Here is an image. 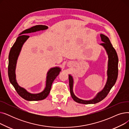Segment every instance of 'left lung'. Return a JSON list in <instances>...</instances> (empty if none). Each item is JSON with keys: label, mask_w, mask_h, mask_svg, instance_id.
Instances as JSON below:
<instances>
[{"label": "left lung", "mask_w": 129, "mask_h": 129, "mask_svg": "<svg viewBox=\"0 0 129 129\" xmlns=\"http://www.w3.org/2000/svg\"><path fill=\"white\" fill-rule=\"evenodd\" d=\"M101 41L104 42L101 43L106 51L108 56V70H107V80L104 89L99 92L96 97L91 100H85L77 97L73 92L74 80L73 77L69 75V85L70 92L73 100L76 102L83 104H94L103 100L109 92L112 87L116 82L118 75V57L117 53L111 44L110 40L107 36L100 34Z\"/></svg>", "instance_id": "1"}]
</instances>
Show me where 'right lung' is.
I'll return each mask as SVG.
<instances>
[{"label":"right lung","instance_id":"add662e5","mask_svg":"<svg viewBox=\"0 0 129 129\" xmlns=\"http://www.w3.org/2000/svg\"><path fill=\"white\" fill-rule=\"evenodd\" d=\"M48 28V26L43 25H37L22 31L17 38L15 43L13 45L9 54L8 76L10 82L14 87L20 96L28 101H38L46 98L50 92L52 84L53 81L59 75L61 69L58 67H53L47 73L46 86L42 92L38 93H31L25 89L20 87L17 83L16 76V67L17 59L21 48L29 36L25 34L35 32L40 30H44Z\"/></svg>","mask_w":129,"mask_h":129}]
</instances>
